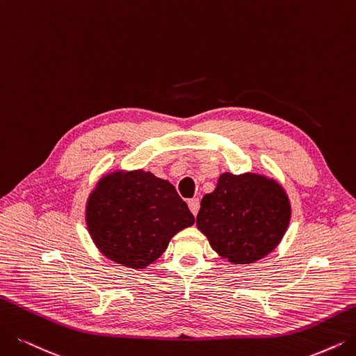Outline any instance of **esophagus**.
I'll use <instances>...</instances> for the list:
<instances>
[{"instance_id": "esophagus-1", "label": "esophagus", "mask_w": 356, "mask_h": 356, "mask_svg": "<svg viewBox=\"0 0 356 356\" xmlns=\"http://www.w3.org/2000/svg\"><path fill=\"white\" fill-rule=\"evenodd\" d=\"M188 207H190L193 215L197 216L198 209H200V200H198V198H191V200H188Z\"/></svg>"}]
</instances>
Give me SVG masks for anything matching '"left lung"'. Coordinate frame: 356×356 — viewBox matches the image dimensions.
<instances>
[{
	"label": "left lung",
	"mask_w": 356,
	"mask_h": 356,
	"mask_svg": "<svg viewBox=\"0 0 356 356\" xmlns=\"http://www.w3.org/2000/svg\"><path fill=\"white\" fill-rule=\"evenodd\" d=\"M291 216L289 195L273 177L223 172L216 188L203 197L197 229L222 259L251 264L280 244Z\"/></svg>",
	"instance_id": "obj_1"
}]
</instances>
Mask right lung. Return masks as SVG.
<instances>
[{
    "label": "right lung",
    "instance_id": "1",
    "mask_svg": "<svg viewBox=\"0 0 356 356\" xmlns=\"http://www.w3.org/2000/svg\"><path fill=\"white\" fill-rule=\"evenodd\" d=\"M84 220L93 244L108 260L143 270L195 219L168 179L145 169H113L90 191Z\"/></svg>",
    "mask_w": 356,
    "mask_h": 356
}]
</instances>
